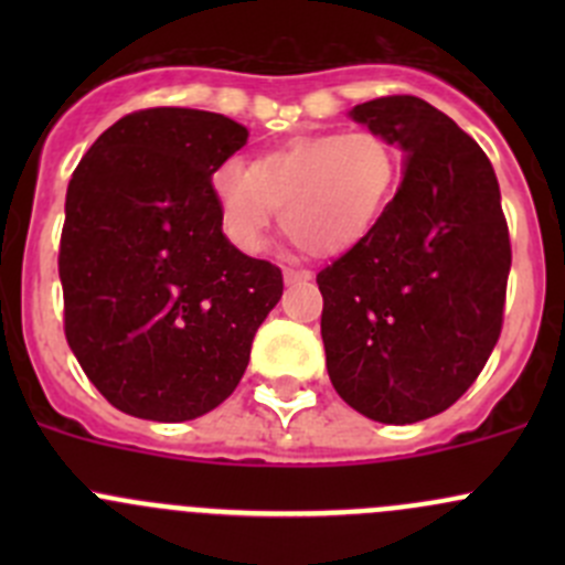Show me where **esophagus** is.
<instances>
[{"mask_svg":"<svg viewBox=\"0 0 565 565\" xmlns=\"http://www.w3.org/2000/svg\"><path fill=\"white\" fill-rule=\"evenodd\" d=\"M284 281L287 284L311 281V270H306V267H287V270H284Z\"/></svg>","mask_w":565,"mask_h":565,"instance_id":"obj_1","label":"esophagus"}]
</instances>
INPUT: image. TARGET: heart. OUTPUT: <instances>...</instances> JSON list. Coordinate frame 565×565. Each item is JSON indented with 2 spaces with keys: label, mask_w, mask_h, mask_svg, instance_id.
<instances>
[{
  "label": "heart",
  "mask_w": 565,
  "mask_h": 565,
  "mask_svg": "<svg viewBox=\"0 0 565 565\" xmlns=\"http://www.w3.org/2000/svg\"><path fill=\"white\" fill-rule=\"evenodd\" d=\"M402 180L396 147L369 128L319 134L270 152L254 169L226 163L213 177L221 221L232 241L259 250L276 210L300 248L335 254L355 246L383 218Z\"/></svg>",
  "instance_id": "b5f03b06"
}]
</instances>
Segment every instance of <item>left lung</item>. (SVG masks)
Segmentation results:
<instances>
[{
	"label": "left lung",
	"instance_id": "1",
	"mask_svg": "<svg viewBox=\"0 0 565 565\" xmlns=\"http://www.w3.org/2000/svg\"><path fill=\"white\" fill-rule=\"evenodd\" d=\"M407 152L391 207L317 273L335 393L380 424H415L476 383L503 330L511 241L487 152L415 95L352 108Z\"/></svg>",
	"mask_w": 565,
	"mask_h": 565
}]
</instances>
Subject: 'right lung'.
<instances>
[{
	"instance_id": "obj_1",
	"label": "right lung",
	"mask_w": 565,
	"mask_h": 565,
	"mask_svg": "<svg viewBox=\"0 0 565 565\" xmlns=\"http://www.w3.org/2000/svg\"><path fill=\"white\" fill-rule=\"evenodd\" d=\"M246 125L199 108L125 114L78 161L65 199V339L122 413L191 420L241 383L284 292L276 265L221 232L213 172Z\"/></svg>"
}]
</instances>
